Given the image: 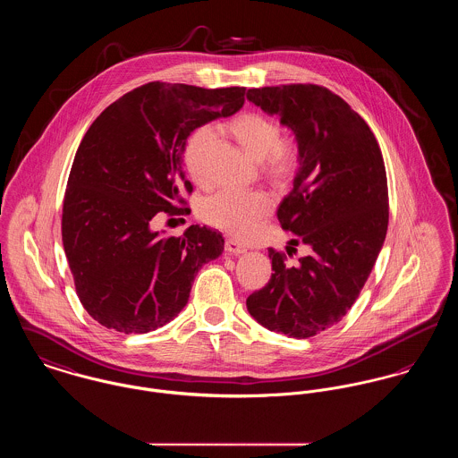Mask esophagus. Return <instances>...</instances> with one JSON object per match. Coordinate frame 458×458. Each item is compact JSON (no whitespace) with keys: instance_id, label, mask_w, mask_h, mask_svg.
Segmentation results:
<instances>
[{"instance_id":"34e87169","label":"esophagus","mask_w":458,"mask_h":458,"mask_svg":"<svg viewBox=\"0 0 458 458\" xmlns=\"http://www.w3.org/2000/svg\"><path fill=\"white\" fill-rule=\"evenodd\" d=\"M225 251H229V253H233V255H240V253H245V251H247V247L242 245V243L236 242V240H227V242H225Z\"/></svg>"}]
</instances>
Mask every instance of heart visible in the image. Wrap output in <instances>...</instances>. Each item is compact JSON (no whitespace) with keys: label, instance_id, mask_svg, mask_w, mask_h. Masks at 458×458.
<instances>
[{"label":"heart","instance_id":"b5f03b06","mask_svg":"<svg viewBox=\"0 0 458 458\" xmlns=\"http://www.w3.org/2000/svg\"><path fill=\"white\" fill-rule=\"evenodd\" d=\"M224 131L257 163H262V176L275 187H287L301 163V147L297 138L280 136V124L257 112H247L224 124ZM215 145V132L208 125L194 129L183 145V165L191 178L203 182V166ZM267 194L251 191H220L203 201L201 218L240 238L251 234L271 213Z\"/></svg>","mask_w":458,"mask_h":458}]
</instances>
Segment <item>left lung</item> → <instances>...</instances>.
<instances>
[{
	"instance_id": "1",
	"label": "left lung",
	"mask_w": 458,
	"mask_h": 458,
	"mask_svg": "<svg viewBox=\"0 0 458 458\" xmlns=\"http://www.w3.org/2000/svg\"><path fill=\"white\" fill-rule=\"evenodd\" d=\"M247 98L291 127L301 163L278 220L308 244L297 265L269 249L271 280L250 293V315L266 329L311 337L341 322L368 282L388 227V187L379 145L366 121L315 83L249 89Z\"/></svg>"
}]
</instances>
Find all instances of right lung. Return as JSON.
I'll list each match as a JSON object with an SVG mask.
<instances>
[{
	"label": "right lung",
	"mask_w": 458,
	"mask_h": 458,
	"mask_svg": "<svg viewBox=\"0 0 458 458\" xmlns=\"http://www.w3.org/2000/svg\"><path fill=\"white\" fill-rule=\"evenodd\" d=\"M245 87L150 82L119 98L92 123L70 171L63 245L85 311L106 329L145 334L187 304L203 264L224 250L220 233L191 225L161 238L150 220L187 213L182 166L189 134L236 114Z\"/></svg>",
	"instance_id": "obj_1"
}]
</instances>
